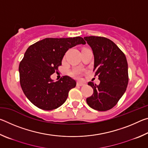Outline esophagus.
<instances>
[{
  "mask_svg": "<svg viewBox=\"0 0 148 148\" xmlns=\"http://www.w3.org/2000/svg\"><path fill=\"white\" fill-rule=\"evenodd\" d=\"M85 84L84 83H80V82H77V86H84Z\"/></svg>",
  "mask_w": 148,
  "mask_h": 148,
  "instance_id": "34e87169",
  "label": "esophagus"
}]
</instances>
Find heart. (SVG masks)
Wrapping results in <instances>:
<instances>
[{"instance_id":"b5f03b06","label":"heart","mask_w":148,"mask_h":148,"mask_svg":"<svg viewBox=\"0 0 148 148\" xmlns=\"http://www.w3.org/2000/svg\"><path fill=\"white\" fill-rule=\"evenodd\" d=\"M71 75L74 77H80V72L79 71H77V70H75V71H72L71 72Z\"/></svg>"}]
</instances>
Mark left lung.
I'll return each instance as SVG.
<instances>
[{"mask_svg": "<svg viewBox=\"0 0 148 148\" xmlns=\"http://www.w3.org/2000/svg\"><path fill=\"white\" fill-rule=\"evenodd\" d=\"M94 55L95 76L99 86L89 82L93 94L87 98V104L98 111H106L116 106L126 91L129 82L128 64L125 54L114 42L102 36H86Z\"/></svg>", "mask_w": 148, "mask_h": 148, "instance_id": "obj_1", "label": "left lung"}]
</instances>
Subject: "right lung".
I'll use <instances>...</instances> for the list:
<instances>
[{"label":"right lung","mask_w":148,"mask_h":148,"mask_svg":"<svg viewBox=\"0 0 148 148\" xmlns=\"http://www.w3.org/2000/svg\"><path fill=\"white\" fill-rule=\"evenodd\" d=\"M86 44L83 38H46L30 46L19 66V81L27 98L44 110H55L66 101L76 82L68 76L54 82L51 76L58 71L69 48Z\"/></svg>","instance_id":"add662e5"}]
</instances>
